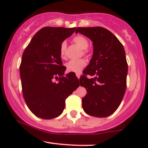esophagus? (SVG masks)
<instances>
[{"instance_id": "34e87169", "label": "esophagus", "mask_w": 148, "mask_h": 148, "mask_svg": "<svg viewBox=\"0 0 148 148\" xmlns=\"http://www.w3.org/2000/svg\"><path fill=\"white\" fill-rule=\"evenodd\" d=\"M76 76H77V78H78V79H79L80 76H81V74H76Z\"/></svg>"}]
</instances>
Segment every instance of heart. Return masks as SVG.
I'll return each instance as SVG.
<instances>
[{"label":"heart","instance_id":"b5f03b06","mask_svg":"<svg viewBox=\"0 0 148 148\" xmlns=\"http://www.w3.org/2000/svg\"><path fill=\"white\" fill-rule=\"evenodd\" d=\"M73 42H75L82 49H86L89 45L88 40L82 35H76L72 39ZM67 47V44L65 42H62L60 47V56L62 58L65 57V50ZM86 52V51H85ZM86 65V61L84 59H78V60H72L65 64L67 71L69 72H74L79 74L83 70L85 66Z\"/></svg>","mask_w":148,"mask_h":148}]
</instances>
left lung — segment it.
<instances>
[{
  "instance_id": "1",
  "label": "left lung",
  "mask_w": 148,
  "mask_h": 148,
  "mask_svg": "<svg viewBox=\"0 0 148 148\" xmlns=\"http://www.w3.org/2000/svg\"><path fill=\"white\" fill-rule=\"evenodd\" d=\"M75 33L88 37L93 45L92 57L79 79L88 92L82 99L83 108L92 116H109L120 106L126 90L128 65L125 49L118 39L102 27H79Z\"/></svg>"
}]
</instances>
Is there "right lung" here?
Returning <instances> with one entry per match:
<instances>
[{
  "label": "right lung",
  "instance_id": "right-lung-1",
  "mask_svg": "<svg viewBox=\"0 0 148 148\" xmlns=\"http://www.w3.org/2000/svg\"><path fill=\"white\" fill-rule=\"evenodd\" d=\"M75 29L42 28L23 51L19 67L23 96L38 118L49 120L59 116L65 107V99L79 86L73 73L63 76L66 67L60 56L61 43ZM55 79L59 82H54Z\"/></svg>",
  "mask_w": 148,
  "mask_h": 148
}]
</instances>
